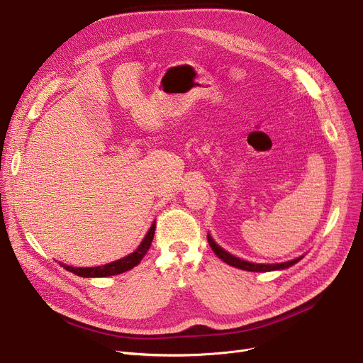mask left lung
I'll use <instances>...</instances> for the list:
<instances>
[{"mask_svg":"<svg viewBox=\"0 0 363 363\" xmlns=\"http://www.w3.org/2000/svg\"><path fill=\"white\" fill-rule=\"evenodd\" d=\"M208 244L210 247L213 249V252L219 256L223 262H226L228 265H232L235 268H240V269H245V271H255V272H267V271H274V269H284V268H289L295 265L298 260H301V257L298 259H294V260H289V262H283V264H271V265H265V264H252V262H247V260H242V259H238L235 256H232L230 253H228L226 250H223L222 247H219L217 245L213 238L208 235Z\"/></svg>","mask_w":363,"mask_h":363,"instance_id":"left-lung-1","label":"left lung"}]
</instances>
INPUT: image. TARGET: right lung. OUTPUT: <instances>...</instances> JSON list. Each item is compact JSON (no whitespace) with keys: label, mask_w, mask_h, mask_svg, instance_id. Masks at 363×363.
<instances>
[{"label":"right lung","mask_w":363,"mask_h":363,"mask_svg":"<svg viewBox=\"0 0 363 363\" xmlns=\"http://www.w3.org/2000/svg\"><path fill=\"white\" fill-rule=\"evenodd\" d=\"M155 228H156V225L153 223L147 232V235L144 237V240L140 244V247L134 253L128 255L119 260H116V262H111V264H107L103 267H92V268H76V267H68L64 264H62V267L69 272H74L76 275H80V277H108V275L122 274L128 269L134 268L135 265H138L141 262V259L146 256L147 250L152 245V241H153Z\"/></svg>","instance_id":"right-lung-1"}]
</instances>
